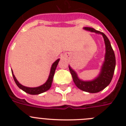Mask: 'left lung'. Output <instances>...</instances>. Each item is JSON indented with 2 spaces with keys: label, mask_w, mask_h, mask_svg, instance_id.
<instances>
[{
  "label": "left lung",
  "mask_w": 126,
  "mask_h": 126,
  "mask_svg": "<svg viewBox=\"0 0 126 126\" xmlns=\"http://www.w3.org/2000/svg\"><path fill=\"white\" fill-rule=\"evenodd\" d=\"M84 29L90 32L100 33L104 38L105 47H106V53H105L104 64L102 66L101 73L97 78L93 81H83L78 78L76 73L69 66V69L73 77L74 83L79 89L89 93H98L105 88L112 81L115 67V53L112 49L109 38L104 33L94 30L92 28L84 27Z\"/></svg>",
  "instance_id": "obj_1"
}]
</instances>
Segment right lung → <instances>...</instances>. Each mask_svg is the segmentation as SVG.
I'll use <instances>...</instances> for the list:
<instances>
[{
  "label": "right lung",
  "mask_w": 126,
  "mask_h": 126,
  "mask_svg": "<svg viewBox=\"0 0 126 126\" xmlns=\"http://www.w3.org/2000/svg\"><path fill=\"white\" fill-rule=\"evenodd\" d=\"M59 59H57L53 64H52L48 79V80L47 81L46 83H45V84H43V85L36 88L26 87V86L21 85V84L19 83L18 81H17V79H16L15 76H14V75L13 74V73H13V78H14V81H15L16 84H17V86L20 89H21L22 90H23V91L25 92L26 93H27L30 94H40V93H43V92H46V91H47V90H48L50 88L51 86H52L53 76H54V74H55V69H56V67L57 66V64L58 63H59Z\"/></svg>",
  "instance_id": "1"
}]
</instances>
